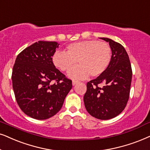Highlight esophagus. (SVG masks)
I'll use <instances>...</instances> for the list:
<instances>
[{
	"label": "esophagus",
	"instance_id": "esophagus-1",
	"mask_svg": "<svg viewBox=\"0 0 150 150\" xmlns=\"http://www.w3.org/2000/svg\"><path fill=\"white\" fill-rule=\"evenodd\" d=\"M78 83H79V81H75V80H73V81H72V85H76Z\"/></svg>",
	"mask_w": 150,
	"mask_h": 150
}]
</instances>
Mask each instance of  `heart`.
<instances>
[{"label": "heart", "mask_w": 150, "mask_h": 150, "mask_svg": "<svg viewBox=\"0 0 150 150\" xmlns=\"http://www.w3.org/2000/svg\"><path fill=\"white\" fill-rule=\"evenodd\" d=\"M52 61L56 67L67 71L76 65H80L68 73L71 79H84L89 75L97 77L107 70L112 61L110 45L98 40H85L74 42L67 47V52L58 51Z\"/></svg>", "instance_id": "b5f03b06"}]
</instances>
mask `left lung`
Returning <instances> with one entry per match:
<instances>
[{
	"instance_id": "1",
	"label": "left lung",
	"mask_w": 150,
	"mask_h": 150,
	"mask_svg": "<svg viewBox=\"0 0 150 150\" xmlns=\"http://www.w3.org/2000/svg\"><path fill=\"white\" fill-rule=\"evenodd\" d=\"M112 61L107 70L87 83L84 103L87 112L98 119L116 117L125 109L129 97L132 71L129 56L123 46L110 38Z\"/></svg>"
}]
</instances>
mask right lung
Returning <instances> with one entry per match:
<instances>
[{"label": "right lung", "instance_id": "obj_1", "mask_svg": "<svg viewBox=\"0 0 150 150\" xmlns=\"http://www.w3.org/2000/svg\"><path fill=\"white\" fill-rule=\"evenodd\" d=\"M59 44L36 42L17 56L11 80L16 100L31 118L47 119L61 110L72 82L56 69L52 56Z\"/></svg>", "mask_w": 150, "mask_h": 150}]
</instances>
